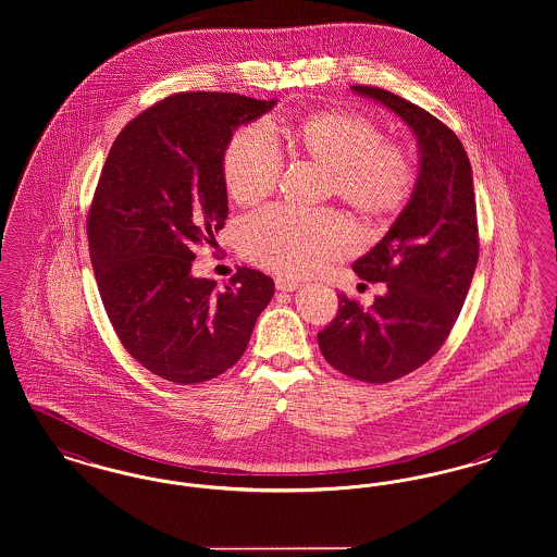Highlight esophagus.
Masks as SVG:
<instances>
[{
	"label": "esophagus",
	"instance_id": "34e87169",
	"mask_svg": "<svg viewBox=\"0 0 557 557\" xmlns=\"http://www.w3.org/2000/svg\"><path fill=\"white\" fill-rule=\"evenodd\" d=\"M274 283H276V289H278V292L292 293L297 292V289L301 287L297 281H293V278H283V276H278Z\"/></svg>",
	"mask_w": 557,
	"mask_h": 557
}]
</instances>
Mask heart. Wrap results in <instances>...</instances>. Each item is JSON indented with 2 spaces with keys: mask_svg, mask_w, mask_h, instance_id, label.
<instances>
[{
  "mask_svg": "<svg viewBox=\"0 0 557 557\" xmlns=\"http://www.w3.org/2000/svg\"><path fill=\"white\" fill-rule=\"evenodd\" d=\"M293 150L329 170V190L367 220H387L409 201L414 184L409 154L381 140L360 113L331 109L287 129ZM281 154L260 125L238 129L224 154V184L238 206L265 199L281 177ZM243 256L260 268L301 276L348 256L354 231L335 211L299 213L270 207L238 226Z\"/></svg>",
  "mask_w": 557,
  "mask_h": 557,
  "instance_id": "b5f03b06",
  "label": "heart"
}]
</instances>
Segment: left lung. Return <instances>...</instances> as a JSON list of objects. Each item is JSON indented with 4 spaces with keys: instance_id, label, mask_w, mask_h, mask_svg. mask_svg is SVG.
I'll return each mask as SVG.
<instances>
[{
    "instance_id": "8db88e82",
    "label": "left lung",
    "mask_w": 557,
    "mask_h": 557,
    "mask_svg": "<svg viewBox=\"0 0 557 557\" xmlns=\"http://www.w3.org/2000/svg\"><path fill=\"white\" fill-rule=\"evenodd\" d=\"M403 119L417 138L419 174L409 203L354 272L387 292L362 310L339 295L319 333L324 360L348 377L387 383L425 364L457 321L478 264V220L468 152L442 121L409 100L351 86Z\"/></svg>"
}]
</instances>
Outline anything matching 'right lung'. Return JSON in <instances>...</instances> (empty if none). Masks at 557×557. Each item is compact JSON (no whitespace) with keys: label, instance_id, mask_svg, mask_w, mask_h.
Wrapping results in <instances>:
<instances>
[{"label":"right lung","instance_id":"obj_1","mask_svg":"<svg viewBox=\"0 0 557 557\" xmlns=\"http://www.w3.org/2000/svg\"><path fill=\"white\" fill-rule=\"evenodd\" d=\"M222 91L170 96L113 143L88 215L89 258L104 310L150 373L190 385L228 371L274 295L260 270L231 285L193 276L195 247L228 215L224 154L236 127L274 109Z\"/></svg>","mask_w":557,"mask_h":557}]
</instances>
